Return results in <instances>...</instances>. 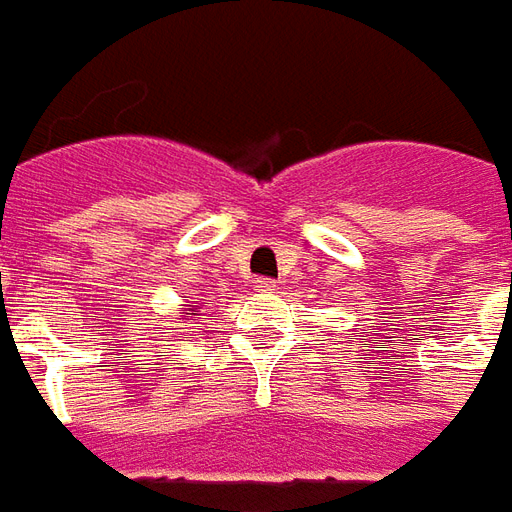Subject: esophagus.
Segmentation results:
<instances>
[{
	"label": "esophagus",
	"instance_id": "esophagus-1",
	"mask_svg": "<svg viewBox=\"0 0 512 512\" xmlns=\"http://www.w3.org/2000/svg\"><path fill=\"white\" fill-rule=\"evenodd\" d=\"M275 286H278V283L270 281V278H259L253 289H256V292H259V294H272V292H275Z\"/></svg>",
	"mask_w": 512,
	"mask_h": 512
}]
</instances>
